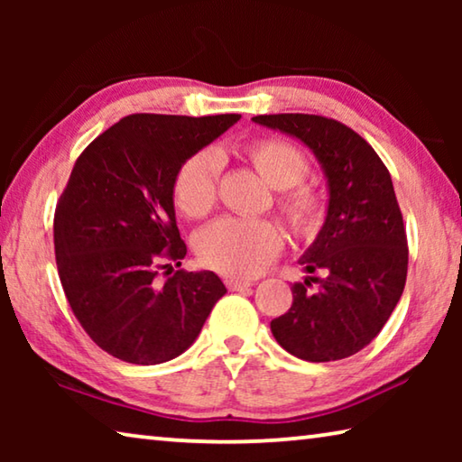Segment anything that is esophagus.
<instances>
[{
  "instance_id": "esophagus-1",
  "label": "esophagus",
  "mask_w": 462,
  "mask_h": 462,
  "mask_svg": "<svg viewBox=\"0 0 462 462\" xmlns=\"http://www.w3.org/2000/svg\"><path fill=\"white\" fill-rule=\"evenodd\" d=\"M250 281H242V279H226V287L230 289V291H242V289H248Z\"/></svg>"
}]
</instances>
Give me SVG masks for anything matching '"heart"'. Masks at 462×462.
Listing matches in <instances>:
<instances>
[{
    "label": "heart",
    "instance_id": "b5f03b06",
    "mask_svg": "<svg viewBox=\"0 0 462 462\" xmlns=\"http://www.w3.org/2000/svg\"><path fill=\"white\" fill-rule=\"evenodd\" d=\"M245 159L273 189L277 208L297 238L314 240L328 220V195L318 183L306 181L308 156L293 143L277 136L256 138L242 148ZM222 161L203 148L181 162L173 179V201L179 212L199 220L217 199ZM283 232L271 220L222 217L195 236V253L203 267L228 277H254L279 254Z\"/></svg>",
    "mask_w": 462,
    "mask_h": 462
}]
</instances>
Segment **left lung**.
I'll return each mask as SVG.
<instances>
[{
  "mask_svg": "<svg viewBox=\"0 0 462 462\" xmlns=\"http://www.w3.org/2000/svg\"><path fill=\"white\" fill-rule=\"evenodd\" d=\"M310 146L328 179V220L300 261L310 281L291 287L287 314L271 332L287 353L310 363L353 356L381 332L403 293L408 236L387 167L366 140L316 114L254 116Z\"/></svg>",
  "mask_w": 462,
  "mask_h": 462,
  "instance_id": "8db88e82",
  "label": "left lung"
}]
</instances>
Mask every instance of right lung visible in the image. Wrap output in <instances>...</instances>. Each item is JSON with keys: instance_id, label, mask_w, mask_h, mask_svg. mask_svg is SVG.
<instances>
[{"instance_id": "right-lung-1", "label": "right lung", "mask_w": 462, "mask_h": 462, "mask_svg": "<svg viewBox=\"0 0 462 462\" xmlns=\"http://www.w3.org/2000/svg\"><path fill=\"white\" fill-rule=\"evenodd\" d=\"M238 114H132L75 161L54 209V256L67 301L101 350L132 365L179 356L226 293L212 271L162 269L187 254L173 208L185 159L224 134Z\"/></svg>"}]
</instances>
